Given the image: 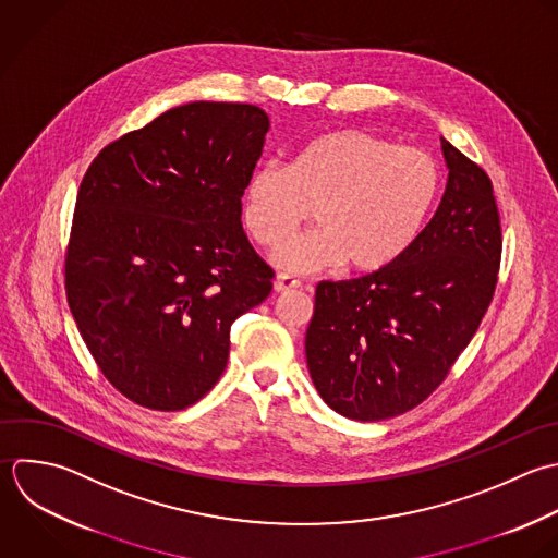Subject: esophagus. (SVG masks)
<instances>
[{"instance_id": "esophagus-1", "label": "esophagus", "mask_w": 558, "mask_h": 558, "mask_svg": "<svg viewBox=\"0 0 558 558\" xmlns=\"http://www.w3.org/2000/svg\"><path fill=\"white\" fill-rule=\"evenodd\" d=\"M295 289H300V282L295 278L284 276V274L276 276V280H274V291L276 293H289V291H295Z\"/></svg>"}]
</instances>
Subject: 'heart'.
<instances>
[{
    "label": "heart",
    "mask_w": 558,
    "mask_h": 558,
    "mask_svg": "<svg viewBox=\"0 0 558 558\" xmlns=\"http://www.w3.org/2000/svg\"><path fill=\"white\" fill-rule=\"evenodd\" d=\"M439 193L435 160L415 147L359 128L308 141L291 167L265 160L243 186V223L276 247L316 206L319 231L282 245L274 265L291 274H319L348 265L372 274L391 265L420 234Z\"/></svg>",
    "instance_id": "obj_1"
}]
</instances>
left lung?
Wrapping results in <instances>:
<instances>
[{"mask_svg": "<svg viewBox=\"0 0 558 558\" xmlns=\"http://www.w3.org/2000/svg\"><path fill=\"white\" fill-rule=\"evenodd\" d=\"M444 197L387 267L324 280L306 330V363L322 400L356 422L424 402L468 348L492 302L502 250L489 175L441 136Z\"/></svg>", "mask_w": 558, "mask_h": 558, "instance_id": "obj_1", "label": "left lung"}]
</instances>
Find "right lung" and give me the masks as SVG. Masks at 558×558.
Masks as SVG:
<instances>
[{"instance_id": "obj_1", "label": "right lung", "mask_w": 558, "mask_h": 558, "mask_svg": "<svg viewBox=\"0 0 558 558\" xmlns=\"http://www.w3.org/2000/svg\"><path fill=\"white\" fill-rule=\"evenodd\" d=\"M269 117L191 101L104 147L75 202L64 287L77 330L128 400L182 411L226 369L230 326L274 271L241 226Z\"/></svg>"}]
</instances>
